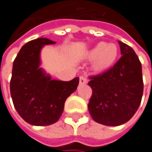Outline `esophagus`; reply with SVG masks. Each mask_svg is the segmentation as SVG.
<instances>
[{
	"mask_svg": "<svg viewBox=\"0 0 152 152\" xmlns=\"http://www.w3.org/2000/svg\"><path fill=\"white\" fill-rule=\"evenodd\" d=\"M79 83H80V84H85L87 83V78L85 76H81L79 78Z\"/></svg>",
	"mask_w": 152,
	"mask_h": 152,
	"instance_id": "esophagus-1",
	"label": "esophagus"
}]
</instances>
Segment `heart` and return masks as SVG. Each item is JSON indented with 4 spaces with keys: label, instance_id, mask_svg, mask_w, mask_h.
<instances>
[{
    "label": "heart",
    "instance_id": "heart-1",
    "mask_svg": "<svg viewBox=\"0 0 152 152\" xmlns=\"http://www.w3.org/2000/svg\"><path fill=\"white\" fill-rule=\"evenodd\" d=\"M118 54V47L113 43H99L91 51L87 56L90 59L94 58V68L98 70L105 69L110 67L115 61Z\"/></svg>",
    "mask_w": 152,
    "mask_h": 152
}]
</instances>
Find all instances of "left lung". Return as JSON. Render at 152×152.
<instances>
[{
  "instance_id": "obj_1",
  "label": "left lung",
  "mask_w": 152,
  "mask_h": 152,
  "mask_svg": "<svg viewBox=\"0 0 152 152\" xmlns=\"http://www.w3.org/2000/svg\"><path fill=\"white\" fill-rule=\"evenodd\" d=\"M119 61L106 71L90 76L92 90L88 109L92 119L106 126L129 121L141 104L143 82L142 64L135 51L119 41Z\"/></svg>"
}]
</instances>
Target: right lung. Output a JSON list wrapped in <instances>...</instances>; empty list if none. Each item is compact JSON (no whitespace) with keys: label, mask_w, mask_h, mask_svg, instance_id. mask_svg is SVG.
<instances>
[{"label":"right lung","mask_w":152,"mask_h":152,"mask_svg":"<svg viewBox=\"0 0 152 152\" xmlns=\"http://www.w3.org/2000/svg\"><path fill=\"white\" fill-rule=\"evenodd\" d=\"M55 42L40 38L26 43L15 57L10 94L18 114L34 126L55 123L62 114L66 99L76 90L79 78L69 82L52 80L39 68L40 50Z\"/></svg>","instance_id":"add662e5"}]
</instances>
